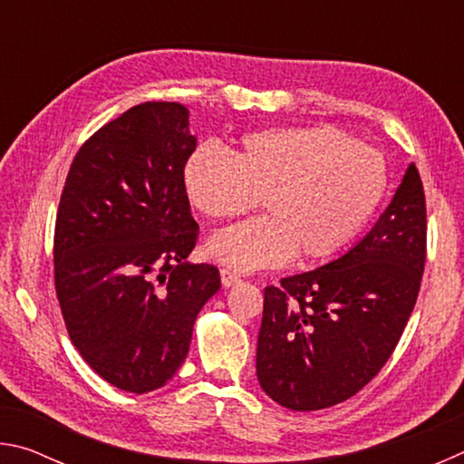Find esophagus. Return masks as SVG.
Masks as SVG:
<instances>
[{
	"instance_id": "esophagus-1",
	"label": "esophagus",
	"mask_w": 464,
	"mask_h": 464,
	"mask_svg": "<svg viewBox=\"0 0 464 464\" xmlns=\"http://www.w3.org/2000/svg\"><path fill=\"white\" fill-rule=\"evenodd\" d=\"M221 282H223V286H233V285H239L241 276H239V274H235V272H231V270L223 268V270H221Z\"/></svg>"
}]
</instances>
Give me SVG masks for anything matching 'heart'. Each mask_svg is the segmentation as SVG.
Returning a JSON list of instances; mask_svg holds the SVG:
<instances>
[{"label": "heart", "mask_w": 464, "mask_h": 464, "mask_svg": "<svg viewBox=\"0 0 464 464\" xmlns=\"http://www.w3.org/2000/svg\"><path fill=\"white\" fill-rule=\"evenodd\" d=\"M186 194L213 221L266 217L218 231L210 256L235 270H260L293 256L325 260L362 231L387 192L379 151L335 127L251 132L231 160L217 149L196 151L184 169Z\"/></svg>", "instance_id": "heart-1"}]
</instances>
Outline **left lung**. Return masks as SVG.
Wrapping results in <instances>:
<instances>
[{
	"mask_svg": "<svg viewBox=\"0 0 464 464\" xmlns=\"http://www.w3.org/2000/svg\"><path fill=\"white\" fill-rule=\"evenodd\" d=\"M426 229V194L411 163L364 239L317 270L266 286L256 356L266 395L317 411L379 374L418 301Z\"/></svg>",
	"mask_w": 464,
	"mask_h": 464,
	"instance_id": "1",
	"label": "left lung"
}]
</instances>
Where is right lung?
Returning a JSON list of instances; mask_svg holds the SVG:
<instances>
[{"label": "right lung", "instance_id": "right-lung-1", "mask_svg": "<svg viewBox=\"0 0 464 464\" xmlns=\"http://www.w3.org/2000/svg\"><path fill=\"white\" fill-rule=\"evenodd\" d=\"M196 137L178 102H145L85 140L54 223V290L67 334L102 379L129 392L166 384L194 321L221 288L186 260L198 239L184 168Z\"/></svg>", "mask_w": 464, "mask_h": 464}]
</instances>
